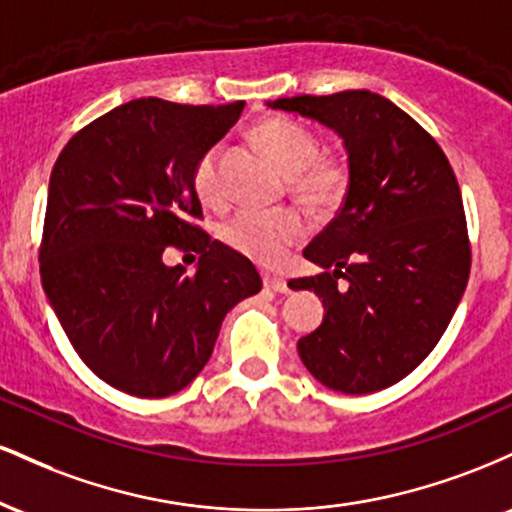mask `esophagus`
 Instances as JSON below:
<instances>
[{"instance_id":"34e87169","label":"esophagus","mask_w":512,"mask_h":512,"mask_svg":"<svg viewBox=\"0 0 512 512\" xmlns=\"http://www.w3.org/2000/svg\"><path fill=\"white\" fill-rule=\"evenodd\" d=\"M262 281H264V286H267V289H272L276 293H289V284H286V279H281V276L267 272L262 276Z\"/></svg>"}]
</instances>
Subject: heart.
<instances>
[{"label":"heart","mask_w":512,"mask_h":512,"mask_svg":"<svg viewBox=\"0 0 512 512\" xmlns=\"http://www.w3.org/2000/svg\"><path fill=\"white\" fill-rule=\"evenodd\" d=\"M257 142L289 175L293 197L310 209H332L349 190V168L339 158L322 156L320 137L310 127L286 117H269L255 129ZM221 144L209 146L192 168V187L204 204L223 202ZM305 236L301 214L293 209H243L221 228L228 248L257 262L279 260L281 252Z\"/></svg>","instance_id":"obj_1"}]
</instances>
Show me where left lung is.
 <instances>
[{
	"instance_id": "8db88e82",
	"label": "left lung",
	"mask_w": 512,
	"mask_h": 512,
	"mask_svg": "<svg viewBox=\"0 0 512 512\" xmlns=\"http://www.w3.org/2000/svg\"><path fill=\"white\" fill-rule=\"evenodd\" d=\"M267 105L334 129L349 154L342 209L303 250L322 272L289 281L325 305V320L298 339V354L330 390H385L431 354L469 279L472 248L448 156L414 117L378 93L293 96Z\"/></svg>"
}]
</instances>
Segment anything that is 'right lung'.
<instances>
[{
	"label": "right lung",
	"mask_w": 512,
	"mask_h": 512,
	"mask_svg": "<svg viewBox=\"0 0 512 512\" xmlns=\"http://www.w3.org/2000/svg\"><path fill=\"white\" fill-rule=\"evenodd\" d=\"M245 103L137 98L74 134L50 175L40 276L74 351L103 383L158 399L207 366L221 322L255 296V264L197 226V158ZM166 247L203 255L195 275Z\"/></svg>",
	"instance_id": "obj_1"
}]
</instances>
